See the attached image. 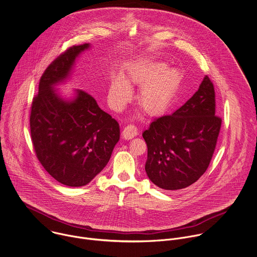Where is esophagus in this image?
<instances>
[{"label":"esophagus","instance_id":"obj_1","mask_svg":"<svg viewBox=\"0 0 257 257\" xmlns=\"http://www.w3.org/2000/svg\"><path fill=\"white\" fill-rule=\"evenodd\" d=\"M138 134V130L136 128V126L134 125H127L124 129H123V132H122V136L124 139L126 140H129V139H132L134 138L136 135Z\"/></svg>","mask_w":257,"mask_h":257}]
</instances>
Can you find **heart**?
<instances>
[{
    "mask_svg": "<svg viewBox=\"0 0 257 257\" xmlns=\"http://www.w3.org/2000/svg\"><path fill=\"white\" fill-rule=\"evenodd\" d=\"M128 76L132 83L141 86L137 102L141 110L150 116L161 115L170 108L182 80L178 69L167 67L163 62L134 65L129 68ZM131 95L132 87L125 76H114L109 88L111 104L120 108Z\"/></svg>",
    "mask_w": 257,
    "mask_h": 257,
    "instance_id": "obj_1",
    "label": "heart"
}]
</instances>
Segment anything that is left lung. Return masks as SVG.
I'll return each mask as SVG.
<instances>
[{
    "label": "left lung",
    "instance_id": "1",
    "mask_svg": "<svg viewBox=\"0 0 257 257\" xmlns=\"http://www.w3.org/2000/svg\"><path fill=\"white\" fill-rule=\"evenodd\" d=\"M221 127L208 76L172 115L156 118L142 134L148 148L145 171L159 188L179 190L196 182L211 161Z\"/></svg>",
    "mask_w": 257,
    "mask_h": 257
}]
</instances>
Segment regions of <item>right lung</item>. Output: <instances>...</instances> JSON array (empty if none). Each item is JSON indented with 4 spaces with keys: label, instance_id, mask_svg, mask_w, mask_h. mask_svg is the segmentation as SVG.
<instances>
[{
    "label": "right lung",
    "instance_id": "right-lung-1",
    "mask_svg": "<svg viewBox=\"0 0 257 257\" xmlns=\"http://www.w3.org/2000/svg\"><path fill=\"white\" fill-rule=\"evenodd\" d=\"M90 44L73 46L54 60L40 79L33 99L30 128L36 155L58 182L87 185L110 160L120 139L118 122L82 90L66 99L56 86L71 76L76 59Z\"/></svg>",
    "mask_w": 257,
    "mask_h": 257
}]
</instances>
